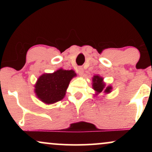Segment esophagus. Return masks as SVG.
Returning <instances> with one entry per match:
<instances>
[{
	"label": "esophagus",
	"mask_w": 152,
	"mask_h": 152,
	"mask_svg": "<svg viewBox=\"0 0 152 152\" xmlns=\"http://www.w3.org/2000/svg\"><path fill=\"white\" fill-rule=\"evenodd\" d=\"M78 74L83 75V67L80 66V67L78 68Z\"/></svg>",
	"instance_id": "1"
}]
</instances>
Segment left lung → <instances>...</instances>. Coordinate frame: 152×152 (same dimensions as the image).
I'll list each match as a JSON object with an SVG mask.
<instances>
[{
	"mask_svg": "<svg viewBox=\"0 0 152 152\" xmlns=\"http://www.w3.org/2000/svg\"><path fill=\"white\" fill-rule=\"evenodd\" d=\"M103 78L99 77V76H95L93 78V88L94 89L97 91V93H100L104 90V83L102 82ZM111 89V86H108L107 88H106V89L104 90V92H110V91Z\"/></svg>",
	"mask_w": 152,
	"mask_h": 152,
	"instance_id": "obj_1",
	"label": "left lung"
}]
</instances>
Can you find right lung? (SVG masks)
Returning <instances> with one entry per match:
<instances>
[{
	"instance_id": "obj_1",
	"label": "right lung",
	"mask_w": 152,
	"mask_h": 152,
	"mask_svg": "<svg viewBox=\"0 0 152 152\" xmlns=\"http://www.w3.org/2000/svg\"><path fill=\"white\" fill-rule=\"evenodd\" d=\"M76 75L73 70L63 69H59L53 74H43L35 86L38 98L48 104L61 101L65 96L71 78Z\"/></svg>"
}]
</instances>
